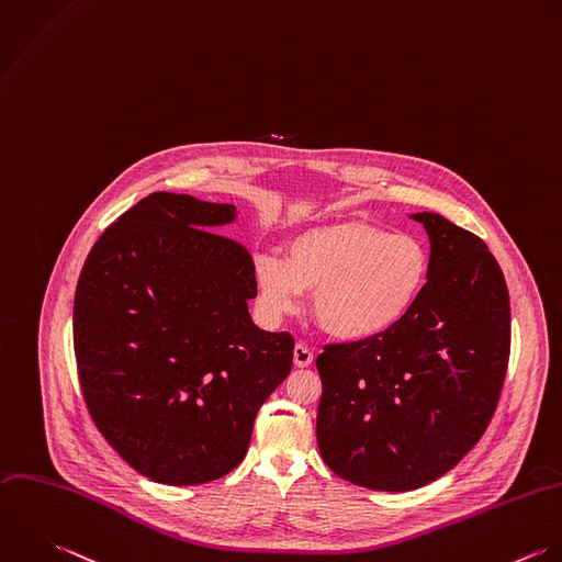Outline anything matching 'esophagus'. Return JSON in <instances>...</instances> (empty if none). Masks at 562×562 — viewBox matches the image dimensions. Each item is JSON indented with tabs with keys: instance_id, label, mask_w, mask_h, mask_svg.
I'll use <instances>...</instances> for the list:
<instances>
[{
	"instance_id": "34e87169",
	"label": "esophagus",
	"mask_w": 562,
	"mask_h": 562,
	"mask_svg": "<svg viewBox=\"0 0 562 562\" xmlns=\"http://www.w3.org/2000/svg\"><path fill=\"white\" fill-rule=\"evenodd\" d=\"M314 362V353L305 347V345H296L294 347V367H299V369H307L310 364Z\"/></svg>"
}]
</instances>
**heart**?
<instances>
[{
    "mask_svg": "<svg viewBox=\"0 0 562 562\" xmlns=\"http://www.w3.org/2000/svg\"><path fill=\"white\" fill-rule=\"evenodd\" d=\"M429 274L420 239L358 220L307 226L285 239L283 259L259 255L252 266L268 314H294L303 292H316L318 327L342 342H369L398 327Z\"/></svg>",
    "mask_w": 562,
    "mask_h": 562,
    "instance_id": "obj_1",
    "label": "heart"
}]
</instances>
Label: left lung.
<instances>
[{"instance_id":"8db88e82","label":"left lung","mask_w":562,"mask_h":562,"mask_svg":"<svg viewBox=\"0 0 562 562\" xmlns=\"http://www.w3.org/2000/svg\"><path fill=\"white\" fill-rule=\"evenodd\" d=\"M431 274L412 314L369 342L318 356V449L342 480L387 493L451 471L482 438L510 353V299L488 246L442 217L412 213Z\"/></svg>"}]
</instances>
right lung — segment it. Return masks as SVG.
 <instances>
[{"label":"right lung","instance_id":"add662e5","mask_svg":"<svg viewBox=\"0 0 562 562\" xmlns=\"http://www.w3.org/2000/svg\"><path fill=\"white\" fill-rule=\"evenodd\" d=\"M235 204L155 191L91 248L74 299L87 407L142 475L193 486L233 471L292 369L290 334L259 329L248 250L217 233Z\"/></svg>","mask_w":562,"mask_h":562}]
</instances>
